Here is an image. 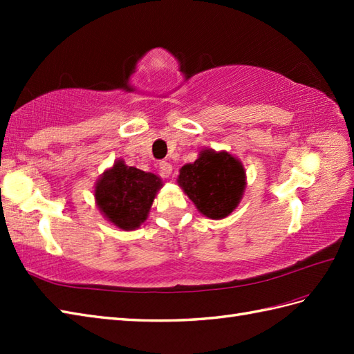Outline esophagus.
Wrapping results in <instances>:
<instances>
[{"instance_id": "obj_1", "label": "esophagus", "mask_w": 354, "mask_h": 354, "mask_svg": "<svg viewBox=\"0 0 354 354\" xmlns=\"http://www.w3.org/2000/svg\"><path fill=\"white\" fill-rule=\"evenodd\" d=\"M171 170H173V165L170 162H167V161L160 162V171H161L162 176H170Z\"/></svg>"}]
</instances>
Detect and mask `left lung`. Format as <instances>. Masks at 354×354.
<instances>
[{"mask_svg":"<svg viewBox=\"0 0 354 354\" xmlns=\"http://www.w3.org/2000/svg\"><path fill=\"white\" fill-rule=\"evenodd\" d=\"M178 185L199 212L209 219H223L234 212L246 187L242 162L228 152L204 149L194 162L179 170Z\"/></svg>","mask_w":354,"mask_h":354,"instance_id":"1","label":"left lung"}]
</instances>
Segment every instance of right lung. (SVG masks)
Returning a JSON list of instances; mask_svg holds the SVG:
<instances>
[{
	"instance_id": "right-lung-1",
	"label": "right lung",
	"mask_w": 354,
	"mask_h": 354,
	"mask_svg": "<svg viewBox=\"0 0 354 354\" xmlns=\"http://www.w3.org/2000/svg\"><path fill=\"white\" fill-rule=\"evenodd\" d=\"M162 187L160 176L129 167L117 160L95 184V202L102 214L124 231L138 228Z\"/></svg>"
}]
</instances>
